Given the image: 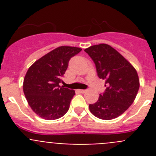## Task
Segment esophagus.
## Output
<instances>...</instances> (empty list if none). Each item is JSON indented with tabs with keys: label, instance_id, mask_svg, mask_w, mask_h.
<instances>
[{
	"label": "esophagus",
	"instance_id": "1",
	"mask_svg": "<svg viewBox=\"0 0 156 156\" xmlns=\"http://www.w3.org/2000/svg\"><path fill=\"white\" fill-rule=\"evenodd\" d=\"M86 91H87L86 90H79V92H80V93H81V94L85 93V92H86Z\"/></svg>",
	"mask_w": 156,
	"mask_h": 156
}]
</instances>
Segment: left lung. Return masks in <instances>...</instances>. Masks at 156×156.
Segmentation results:
<instances>
[{"label": "left lung", "instance_id": "obj_1", "mask_svg": "<svg viewBox=\"0 0 156 156\" xmlns=\"http://www.w3.org/2000/svg\"><path fill=\"white\" fill-rule=\"evenodd\" d=\"M91 58L106 89L98 100L89 105L90 111L99 119L109 120L122 115L133 102L138 92L139 78L133 66L115 49L106 44L84 50Z\"/></svg>", "mask_w": 156, "mask_h": 156}]
</instances>
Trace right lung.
I'll list each match as a JSON object with an SVG mask.
<instances>
[{"mask_svg": "<svg viewBox=\"0 0 156 156\" xmlns=\"http://www.w3.org/2000/svg\"><path fill=\"white\" fill-rule=\"evenodd\" d=\"M80 48L62 46L36 61L23 81V92L33 111L48 120L61 118L68 112L75 91L60 86L72 57Z\"/></svg>", "mask_w": 156, "mask_h": 156, "instance_id": "obj_1", "label": "right lung"}]
</instances>
